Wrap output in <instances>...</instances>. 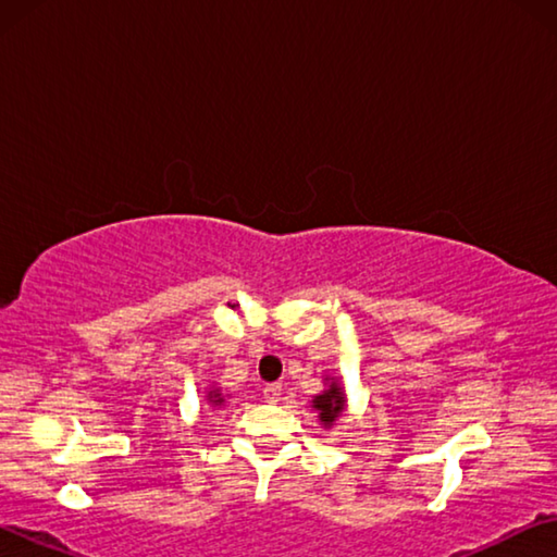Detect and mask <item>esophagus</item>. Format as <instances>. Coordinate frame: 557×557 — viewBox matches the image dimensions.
<instances>
[{
	"instance_id": "34e87169",
	"label": "esophagus",
	"mask_w": 557,
	"mask_h": 557,
	"mask_svg": "<svg viewBox=\"0 0 557 557\" xmlns=\"http://www.w3.org/2000/svg\"><path fill=\"white\" fill-rule=\"evenodd\" d=\"M262 398H265L268 403H280L282 385L280 383H268L265 388H262Z\"/></svg>"
}]
</instances>
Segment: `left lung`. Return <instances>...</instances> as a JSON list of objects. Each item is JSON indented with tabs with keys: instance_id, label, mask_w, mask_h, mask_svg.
Here are the masks:
<instances>
[{
	"instance_id": "8db88e82",
	"label": "left lung",
	"mask_w": 557,
	"mask_h": 557,
	"mask_svg": "<svg viewBox=\"0 0 557 557\" xmlns=\"http://www.w3.org/2000/svg\"><path fill=\"white\" fill-rule=\"evenodd\" d=\"M312 408L317 410L319 422H322L326 430L336 425V420L342 418L346 410V393H344V385L338 383V379H334V375H326L324 391L314 395Z\"/></svg>"
}]
</instances>
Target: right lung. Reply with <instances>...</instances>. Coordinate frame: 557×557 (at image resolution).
I'll return each instance as SVG.
<instances>
[{
  "instance_id": "obj_1",
  "label": "right lung",
  "mask_w": 557,
  "mask_h": 557,
  "mask_svg": "<svg viewBox=\"0 0 557 557\" xmlns=\"http://www.w3.org/2000/svg\"><path fill=\"white\" fill-rule=\"evenodd\" d=\"M206 400H209V405L215 410V408H221V405L225 403V395L221 393V388H215V385H211V388L206 391Z\"/></svg>"
}]
</instances>
